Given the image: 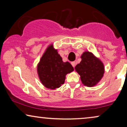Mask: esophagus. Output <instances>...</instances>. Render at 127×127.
Wrapping results in <instances>:
<instances>
[{
  "label": "esophagus",
  "mask_w": 127,
  "mask_h": 127,
  "mask_svg": "<svg viewBox=\"0 0 127 127\" xmlns=\"http://www.w3.org/2000/svg\"><path fill=\"white\" fill-rule=\"evenodd\" d=\"M71 64H72L73 67H75V66H76V62H74V61L72 62H71Z\"/></svg>",
  "instance_id": "esophagus-1"
}]
</instances>
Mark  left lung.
Listing matches in <instances>:
<instances>
[{
    "label": "left lung",
    "mask_w": 127,
    "mask_h": 127,
    "mask_svg": "<svg viewBox=\"0 0 127 127\" xmlns=\"http://www.w3.org/2000/svg\"><path fill=\"white\" fill-rule=\"evenodd\" d=\"M81 58V61L75 67L76 71L80 76L81 82L84 86H94L103 76V64L88 51L84 52Z\"/></svg>",
    "instance_id": "obj_1"
}]
</instances>
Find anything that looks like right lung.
I'll use <instances>...</instances> for the list:
<instances>
[{
  "instance_id": "1",
  "label": "right lung",
  "mask_w": 127,
  "mask_h": 127,
  "mask_svg": "<svg viewBox=\"0 0 127 127\" xmlns=\"http://www.w3.org/2000/svg\"><path fill=\"white\" fill-rule=\"evenodd\" d=\"M74 69L68 62H64L57 50L51 45L47 48L37 65V73L43 85L54 90L65 82V76Z\"/></svg>"
}]
</instances>
